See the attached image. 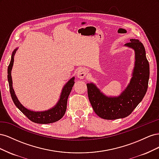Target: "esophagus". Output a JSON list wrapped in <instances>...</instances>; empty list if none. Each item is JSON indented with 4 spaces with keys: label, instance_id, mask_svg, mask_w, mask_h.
<instances>
[{
    "label": "esophagus",
    "instance_id": "1",
    "mask_svg": "<svg viewBox=\"0 0 159 159\" xmlns=\"http://www.w3.org/2000/svg\"><path fill=\"white\" fill-rule=\"evenodd\" d=\"M87 72H88V70L85 68H80L78 70V71H77V72H76L77 77H78V78L80 79H84L85 77Z\"/></svg>",
    "mask_w": 159,
    "mask_h": 159
}]
</instances>
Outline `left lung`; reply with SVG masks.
<instances>
[{"label":"left lung","instance_id":"left-lung-1","mask_svg":"<svg viewBox=\"0 0 159 159\" xmlns=\"http://www.w3.org/2000/svg\"><path fill=\"white\" fill-rule=\"evenodd\" d=\"M134 50V66L130 83L118 97L104 95L93 83L87 84L89 100L95 113L104 119L113 120L127 117L145 96L149 79V64L143 44L131 39L125 44Z\"/></svg>","mask_w":159,"mask_h":159}]
</instances>
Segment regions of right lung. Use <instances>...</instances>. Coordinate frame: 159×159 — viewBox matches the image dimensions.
Returning a JSON list of instances; mask_svg holds the SVG:
<instances>
[{
	"label": "right lung",
	"mask_w": 159,
	"mask_h": 159,
	"mask_svg": "<svg viewBox=\"0 0 159 159\" xmlns=\"http://www.w3.org/2000/svg\"><path fill=\"white\" fill-rule=\"evenodd\" d=\"M17 49L18 48H16L13 51L11 56V60L8 67V81L9 84V89H10L11 95L14 105L24 115H25L31 121L34 123L39 124H48L57 121L64 116L66 113L67 102H68V98L72 88H73L75 84V78L73 77V78H71L64 86L60 95V98L54 107L48 110L44 111H34L28 109L24 107L20 102H19L12 88L11 71L14 63V57Z\"/></svg>",
	"instance_id": "right-lung-1"
}]
</instances>
